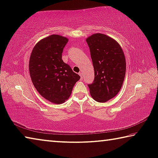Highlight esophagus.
<instances>
[{"label":"esophagus","mask_w":158,"mask_h":158,"mask_svg":"<svg viewBox=\"0 0 158 158\" xmlns=\"http://www.w3.org/2000/svg\"><path fill=\"white\" fill-rule=\"evenodd\" d=\"M79 74L80 75V77H81V79H83V77H84V74H83V73H82V72H79Z\"/></svg>","instance_id":"1"}]
</instances>
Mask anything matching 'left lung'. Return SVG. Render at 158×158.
Segmentation results:
<instances>
[{
  "instance_id": "obj_1",
  "label": "left lung",
  "mask_w": 158,
  "mask_h": 158,
  "mask_svg": "<svg viewBox=\"0 0 158 158\" xmlns=\"http://www.w3.org/2000/svg\"><path fill=\"white\" fill-rule=\"evenodd\" d=\"M94 68V81L89 84L91 97L106 102L119 92L126 74V60L120 45L106 34L96 33L86 39Z\"/></svg>"
}]
</instances>
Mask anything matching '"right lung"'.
I'll return each mask as SVG.
<instances>
[{
    "instance_id": "obj_1",
    "label": "right lung",
    "mask_w": 158,
    "mask_h": 158,
    "mask_svg": "<svg viewBox=\"0 0 158 158\" xmlns=\"http://www.w3.org/2000/svg\"><path fill=\"white\" fill-rule=\"evenodd\" d=\"M68 39L52 34L37 43L32 50L29 69L32 83L42 97L55 104L69 98L80 77L62 60Z\"/></svg>"
}]
</instances>
